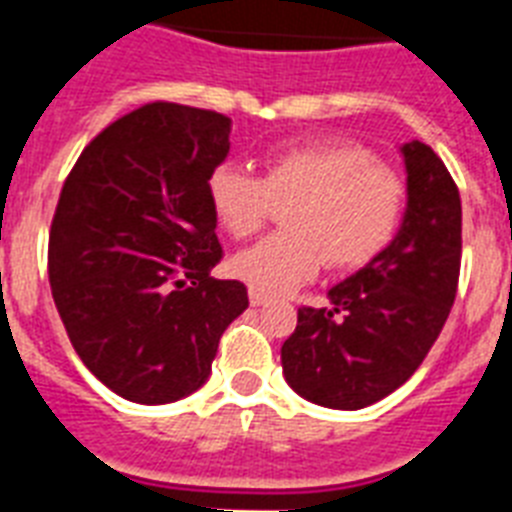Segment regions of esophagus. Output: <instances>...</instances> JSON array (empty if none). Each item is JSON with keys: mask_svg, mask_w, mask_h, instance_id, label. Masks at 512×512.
<instances>
[{"mask_svg": "<svg viewBox=\"0 0 512 512\" xmlns=\"http://www.w3.org/2000/svg\"><path fill=\"white\" fill-rule=\"evenodd\" d=\"M249 303L255 305V308H260V305L268 303V297L260 295V292H255V289H249Z\"/></svg>", "mask_w": 512, "mask_h": 512, "instance_id": "1", "label": "esophagus"}]
</instances>
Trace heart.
<instances>
[{"label":"heart","mask_w":512,"mask_h":512,"mask_svg":"<svg viewBox=\"0 0 512 512\" xmlns=\"http://www.w3.org/2000/svg\"><path fill=\"white\" fill-rule=\"evenodd\" d=\"M212 212L225 231L244 239L263 228L276 201L289 231L273 233L231 260V271L260 295H289L319 276L356 271L380 257L404 223V180L353 143H300L273 151L263 177L233 162L207 180Z\"/></svg>","instance_id":"heart-1"}]
</instances>
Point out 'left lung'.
<instances>
[{"label": "left lung", "mask_w": 512, "mask_h": 512, "mask_svg": "<svg viewBox=\"0 0 512 512\" xmlns=\"http://www.w3.org/2000/svg\"><path fill=\"white\" fill-rule=\"evenodd\" d=\"M406 212L380 257L329 289V308H300L281 345L297 396L327 409H364L401 388L444 329L460 279L462 204L430 146H401Z\"/></svg>", "instance_id": "1"}]
</instances>
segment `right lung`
Returning a JSON list of instances; mask_svg holds the SVG:
<instances>
[{
  "label": "right lung",
  "mask_w": 512,
  "mask_h": 512,
  "mask_svg": "<svg viewBox=\"0 0 512 512\" xmlns=\"http://www.w3.org/2000/svg\"><path fill=\"white\" fill-rule=\"evenodd\" d=\"M231 119L148 103L84 148L50 228L52 300L84 366L116 396L170 404L207 382L217 342L247 311L241 281L212 279L207 180Z\"/></svg>",
  "instance_id": "1"
}]
</instances>
